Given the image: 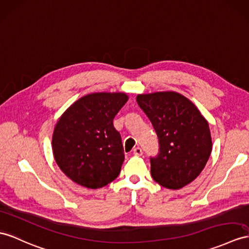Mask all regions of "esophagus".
<instances>
[{
    "instance_id": "34e87169",
    "label": "esophagus",
    "mask_w": 249,
    "mask_h": 249,
    "mask_svg": "<svg viewBox=\"0 0 249 249\" xmlns=\"http://www.w3.org/2000/svg\"><path fill=\"white\" fill-rule=\"evenodd\" d=\"M133 154L136 155V156H142V150L139 147H137V148L133 150Z\"/></svg>"
}]
</instances>
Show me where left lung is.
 <instances>
[{"mask_svg": "<svg viewBox=\"0 0 249 249\" xmlns=\"http://www.w3.org/2000/svg\"><path fill=\"white\" fill-rule=\"evenodd\" d=\"M136 101L159 137L160 153L150 159L153 179L173 190L190 184L211 153L208 121L193 102L177 92L137 95Z\"/></svg>", "mask_w": 249, "mask_h": 249, "instance_id": "1", "label": "left lung"}]
</instances>
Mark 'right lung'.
<instances>
[{
    "label": "right lung",
    "instance_id": "add662e5",
    "mask_svg": "<svg viewBox=\"0 0 249 249\" xmlns=\"http://www.w3.org/2000/svg\"><path fill=\"white\" fill-rule=\"evenodd\" d=\"M128 99L124 93L89 94L57 121L52 139L54 160L76 184L97 189L118 177L124 154L113 119Z\"/></svg>",
    "mask_w": 249,
    "mask_h": 249
}]
</instances>
